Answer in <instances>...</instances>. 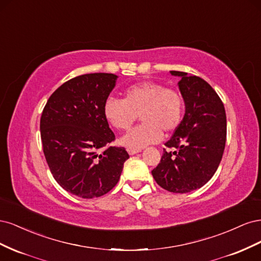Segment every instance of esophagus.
Instances as JSON below:
<instances>
[{
    "label": "esophagus",
    "instance_id": "obj_1",
    "mask_svg": "<svg viewBox=\"0 0 261 261\" xmlns=\"http://www.w3.org/2000/svg\"><path fill=\"white\" fill-rule=\"evenodd\" d=\"M127 151L129 154H135V153H138L141 151V149H127Z\"/></svg>",
    "mask_w": 261,
    "mask_h": 261
}]
</instances>
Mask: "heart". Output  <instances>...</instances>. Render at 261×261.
I'll list each match as a JSON object with an SVG mask.
<instances>
[{
  "label": "heart",
  "instance_id": "heart-1",
  "mask_svg": "<svg viewBox=\"0 0 261 261\" xmlns=\"http://www.w3.org/2000/svg\"><path fill=\"white\" fill-rule=\"evenodd\" d=\"M184 110V98L178 90L147 81L126 88L123 100L107 99L103 115L109 124L123 132L129 130L139 115L143 123L124 136L121 144L141 149L160 141L162 132L175 130L183 120Z\"/></svg>",
  "mask_w": 261,
  "mask_h": 261
}]
</instances>
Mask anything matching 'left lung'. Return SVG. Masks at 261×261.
Returning a JSON list of instances; mask_svg holds the SVG:
<instances>
[{
	"label": "left lung",
	"mask_w": 261,
	"mask_h": 261,
	"mask_svg": "<svg viewBox=\"0 0 261 261\" xmlns=\"http://www.w3.org/2000/svg\"><path fill=\"white\" fill-rule=\"evenodd\" d=\"M171 74L181 77L178 87L186 111L151 173L162 188L184 194L200 188L216 173L225 147L226 116L222 100L206 81L177 70Z\"/></svg>",
	"instance_id": "left-lung-1"
}]
</instances>
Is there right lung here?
<instances>
[{"instance_id": "right-lung-1", "label": "right lung", "mask_w": 261, "mask_h": 261, "mask_svg": "<svg viewBox=\"0 0 261 261\" xmlns=\"http://www.w3.org/2000/svg\"><path fill=\"white\" fill-rule=\"evenodd\" d=\"M116 78L109 73L74 77L51 94L41 114L43 153L52 175L82 198L111 191L129 158L124 147L110 146L115 135L103 115Z\"/></svg>"}]
</instances>
